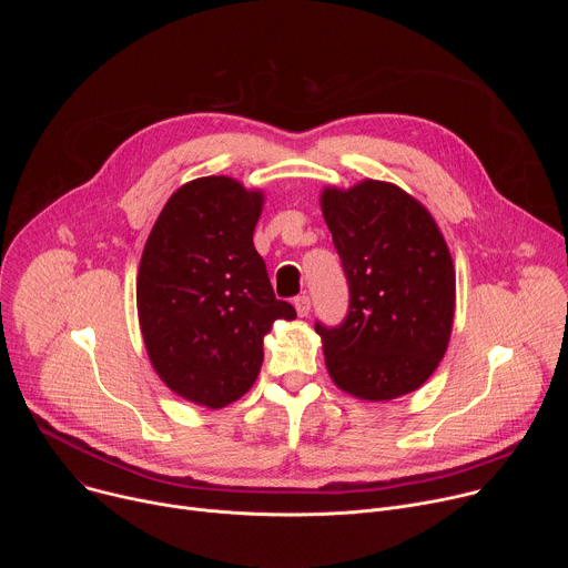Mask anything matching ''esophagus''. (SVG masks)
Returning <instances> with one entry per match:
<instances>
[{"instance_id": "obj_1", "label": "esophagus", "mask_w": 568, "mask_h": 568, "mask_svg": "<svg viewBox=\"0 0 568 568\" xmlns=\"http://www.w3.org/2000/svg\"><path fill=\"white\" fill-rule=\"evenodd\" d=\"M294 307H296V314L298 316H307L310 314V296L301 294L294 298Z\"/></svg>"}]
</instances>
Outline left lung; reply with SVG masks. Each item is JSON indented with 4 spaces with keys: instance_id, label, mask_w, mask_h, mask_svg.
Returning <instances> with one entry per match:
<instances>
[{
    "instance_id": "obj_1",
    "label": "left lung",
    "mask_w": 568,
    "mask_h": 568,
    "mask_svg": "<svg viewBox=\"0 0 568 568\" xmlns=\"http://www.w3.org/2000/svg\"><path fill=\"white\" fill-rule=\"evenodd\" d=\"M321 211L348 281V314L314 323L333 382L371 402L423 386L443 359L456 274L432 213L395 184L326 189Z\"/></svg>"
}]
</instances>
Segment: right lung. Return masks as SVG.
I'll list each match as a JSON object with an SVG mask.
<instances>
[{"mask_svg": "<svg viewBox=\"0 0 568 568\" xmlns=\"http://www.w3.org/2000/svg\"><path fill=\"white\" fill-rule=\"evenodd\" d=\"M263 193L231 178H200L159 213L136 276L148 357L178 395L220 409L245 395L276 318H296L274 296L254 247Z\"/></svg>", "mask_w": 568, "mask_h": 568, "instance_id": "obj_1", "label": "right lung"}]
</instances>
